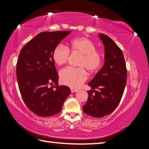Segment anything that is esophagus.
I'll return each mask as SVG.
<instances>
[{
	"instance_id": "1",
	"label": "esophagus",
	"mask_w": 149,
	"mask_h": 149,
	"mask_svg": "<svg viewBox=\"0 0 149 149\" xmlns=\"http://www.w3.org/2000/svg\"><path fill=\"white\" fill-rule=\"evenodd\" d=\"M78 90L77 89H75V88H71V92L72 93H76V92H77Z\"/></svg>"
}]
</instances>
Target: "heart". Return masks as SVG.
<instances>
[{"label": "heart", "mask_w": 149, "mask_h": 149, "mask_svg": "<svg viewBox=\"0 0 149 149\" xmlns=\"http://www.w3.org/2000/svg\"><path fill=\"white\" fill-rule=\"evenodd\" d=\"M70 51L81 55L77 63V66L80 67H68L62 70L60 79L64 85L72 88H78L87 79V73L85 69L91 73L97 72L101 68L104 58L102 53L96 50V45L91 40L77 38L70 42L68 47L58 45L54 49L53 61L58 66L66 64L69 58Z\"/></svg>", "instance_id": "heart-1"}]
</instances>
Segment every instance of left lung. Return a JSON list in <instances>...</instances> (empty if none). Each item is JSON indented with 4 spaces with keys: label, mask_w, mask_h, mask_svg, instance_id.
Wrapping results in <instances>:
<instances>
[{
    "label": "left lung",
    "mask_w": 149,
    "mask_h": 149,
    "mask_svg": "<svg viewBox=\"0 0 149 149\" xmlns=\"http://www.w3.org/2000/svg\"><path fill=\"white\" fill-rule=\"evenodd\" d=\"M105 47L104 66L88 83V100L83 112L93 117L101 118L114 111L123 96L127 79V70L123 53L109 36L99 34ZM97 90H96L95 89Z\"/></svg>",
    "instance_id": "1"
}]
</instances>
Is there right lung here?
<instances>
[{
	"label": "right lung",
	"mask_w": 149,
	"mask_h": 149,
	"mask_svg": "<svg viewBox=\"0 0 149 149\" xmlns=\"http://www.w3.org/2000/svg\"><path fill=\"white\" fill-rule=\"evenodd\" d=\"M71 31L43 32L24 46L19 55L16 75L19 88L29 109L40 117L61 112L71 93L67 86H59L53 52ZM55 83V86L48 85Z\"/></svg>",
	"instance_id": "add662e5"
}]
</instances>
